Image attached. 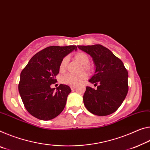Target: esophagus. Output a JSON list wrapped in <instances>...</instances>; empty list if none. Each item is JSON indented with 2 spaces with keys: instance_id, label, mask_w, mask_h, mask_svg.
<instances>
[{
  "instance_id": "esophagus-1",
  "label": "esophagus",
  "mask_w": 150,
  "mask_h": 150,
  "mask_svg": "<svg viewBox=\"0 0 150 150\" xmlns=\"http://www.w3.org/2000/svg\"><path fill=\"white\" fill-rule=\"evenodd\" d=\"M70 87H71V89H74L76 88V86H75V85H71Z\"/></svg>"
}]
</instances>
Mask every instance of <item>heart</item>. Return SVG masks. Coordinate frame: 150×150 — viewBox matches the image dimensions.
<instances>
[{
	"label": "heart",
	"mask_w": 150,
	"mask_h": 150,
	"mask_svg": "<svg viewBox=\"0 0 150 150\" xmlns=\"http://www.w3.org/2000/svg\"><path fill=\"white\" fill-rule=\"evenodd\" d=\"M75 58L81 65H86L89 63V57L86 54L83 53V52H78L75 54ZM67 61V57L64 58L61 61L60 65V70L63 71L65 69ZM85 69H87V66H84ZM87 77V75L85 73H80L78 75L74 74H67L63 76L61 79V82L64 84L69 85H77L81 83Z\"/></svg>",
	"instance_id": "heart-1"
}]
</instances>
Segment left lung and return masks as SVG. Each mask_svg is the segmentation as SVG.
<instances>
[{
  "mask_svg": "<svg viewBox=\"0 0 150 150\" xmlns=\"http://www.w3.org/2000/svg\"><path fill=\"white\" fill-rule=\"evenodd\" d=\"M77 47L91 57L96 67L89 81L97 85V89L87 86L83 96L85 108L94 115H110L120 108L127 96V71L120 59L101 45Z\"/></svg>",
  "mask_w": 150,
  "mask_h": 150,
  "instance_id": "8db88e82",
  "label": "left lung"
}]
</instances>
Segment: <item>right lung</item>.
Returning a JSON list of instances; mask_svg holds the SVG:
<instances>
[{"mask_svg": "<svg viewBox=\"0 0 150 150\" xmlns=\"http://www.w3.org/2000/svg\"><path fill=\"white\" fill-rule=\"evenodd\" d=\"M74 50H77L75 45L47 47L35 54L21 71L18 91L26 109L35 117L53 120L65 108L71 88L61 84L54 90L51 85L57 82L63 58Z\"/></svg>", "mask_w": 150, "mask_h": 150, "instance_id": "obj_1", "label": "right lung"}]
</instances>
